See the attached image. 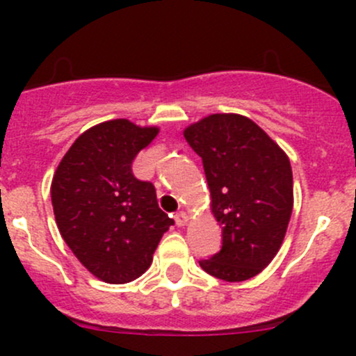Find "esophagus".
Wrapping results in <instances>:
<instances>
[{"label": "esophagus", "instance_id": "1", "mask_svg": "<svg viewBox=\"0 0 356 356\" xmlns=\"http://www.w3.org/2000/svg\"><path fill=\"white\" fill-rule=\"evenodd\" d=\"M175 224L177 225H186L188 224V213H184V211H177V213H175Z\"/></svg>", "mask_w": 356, "mask_h": 356}]
</instances>
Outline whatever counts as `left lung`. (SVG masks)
Instances as JSON below:
<instances>
[{"label": "left lung", "mask_w": 356, "mask_h": 356, "mask_svg": "<svg viewBox=\"0 0 356 356\" xmlns=\"http://www.w3.org/2000/svg\"><path fill=\"white\" fill-rule=\"evenodd\" d=\"M203 160L222 248L200 265L207 274L241 282L277 254L293 211L289 158L264 129L238 113H215L184 131Z\"/></svg>", "instance_id": "obj_1"}]
</instances>
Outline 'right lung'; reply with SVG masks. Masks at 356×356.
Returning a JSON list of instances; mask_svg holds the SVG:
<instances>
[{
	"instance_id": "right-lung-1",
	"label": "right lung",
	"mask_w": 356,
	"mask_h": 356,
	"mask_svg": "<svg viewBox=\"0 0 356 356\" xmlns=\"http://www.w3.org/2000/svg\"><path fill=\"white\" fill-rule=\"evenodd\" d=\"M158 127L125 118L103 122L75 139L51 182L56 225L82 265L108 284L145 274L174 220L160 210L155 186L132 174V161Z\"/></svg>"
}]
</instances>
